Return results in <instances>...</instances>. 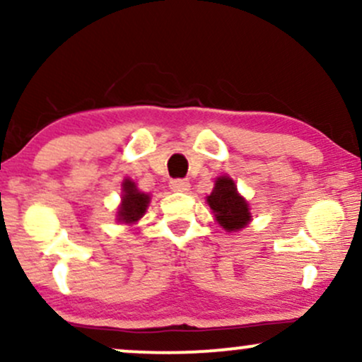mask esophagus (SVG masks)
<instances>
[{
  "label": "esophagus",
  "mask_w": 362,
  "mask_h": 362,
  "mask_svg": "<svg viewBox=\"0 0 362 362\" xmlns=\"http://www.w3.org/2000/svg\"><path fill=\"white\" fill-rule=\"evenodd\" d=\"M189 187V180H185V178H173V180H170V189L175 190V192H187Z\"/></svg>",
  "instance_id": "34e87169"
}]
</instances>
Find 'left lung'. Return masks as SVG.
Segmentation results:
<instances>
[{
  "mask_svg": "<svg viewBox=\"0 0 362 362\" xmlns=\"http://www.w3.org/2000/svg\"><path fill=\"white\" fill-rule=\"evenodd\" d=\"M207 204L214 211L216 221L228 231L242 230L250 221L247 201L236 192L235 182L230 177H219L216 180L214 190L207 197Z\"/></svg>",
  "mask_w": 362,
  "mask_h": 362,
  "instance_id": "left-lung-1",
  "label": "left lung"
}]
</instances>
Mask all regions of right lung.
I'll return each instance as SVG.
<instances>
[{"label":"right lung","mask_w":362,"mask_h":362,"mask_svg":"<svg viewBox=\"0 0 362 362\" xmlns=\"http://www.w3.org/2000/svg\"><path fill=\"white\" fill-rule=\"evenodd\" d=\"M124 189V197L122 204L119 207V221L124 223H134L139 218H143V214L146 213V207L149 202V195L139 192L136 189L134 182L126 180L122 184Z\"/></svg>","instance_id":"right-lung-1"}]
</instances>
